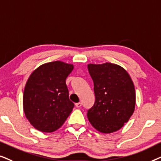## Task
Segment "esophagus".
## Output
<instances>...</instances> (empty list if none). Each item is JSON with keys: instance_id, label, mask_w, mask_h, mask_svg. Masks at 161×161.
Wrapping results in <instances>:
<instances>
[{"instance_id": "34e87169", "label": "esophagus", "mask_w": 161, "mask_h": 161, "mask_svg": "<svg viewBox=\"0 0 161 161\" xmlns=\"http://www.w3.org/2000/svg\"><path fill=\"white\" fill-rule=\"evenodd\" d=\"M75 106H76L77 108H80L81 106H82V103H81V102L76 103V104H75Z\"/></svg>"}]
</instances>
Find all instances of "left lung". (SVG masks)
I'll list each match as a JSON object with an SVG mask.
<instances>
[{"mask_svg":"<svg viewBox=\"0 0 161 161\" xmlns=\"http://www.w3.org/2000/svg\"><path fill=\"white\" fill-rule=\"evenodd\" d=\"M96 101L87 110L92 126L103 133L121 129L134 113L136 91L128 73L121 66L106 63L89 64Z\"/></svg>","mask_w":161,"mask_h":161,"instance_id":"obj_1","label":"left lung"}]
</instances>
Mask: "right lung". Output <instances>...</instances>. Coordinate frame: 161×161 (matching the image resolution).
<instances>
[{"label":"right lung","instance_id":"right-lung-1","mask_svg":"<svg viewBox=\"0 0 161 161\" xmlns=\"http://www.w3.org/2000/svg\"><path fill=\"white\" fill-rule=\"evenodd\" d=\"M74 65L60 61L40 65L32 72L23 93L25 116L39 131L52 132L58 130L74 108L69 99L66 78Z\"/></svg>","mask_w":161,"mask_h":161}]
</instances>
